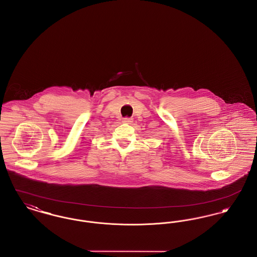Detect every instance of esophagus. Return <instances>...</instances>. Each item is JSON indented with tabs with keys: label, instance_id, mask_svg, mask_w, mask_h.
<instances>
[{
	"label": "esophagus",
	"instance_id": "esophagus-1",
	"mask_svg": "<svg viewBox=\"0 0 257 257\" xmlns=\"http://www.w3.org/2000/svg\"><path fill=\"white\" fill-rule=\"evenodd\" d=\"M123 122L124 123H128V124H131L133 122V119L131 117H124L123 118Z\"/></svg>",
	"mask_w": 257,
	"mask_h": 257
}]
</instances>
